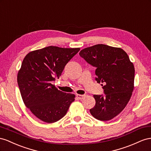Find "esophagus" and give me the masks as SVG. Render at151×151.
<instances>
[{
	"label": "esophagus",
	"mask_w": 151,
	"mask_h": 151,
	"mask_svg": "<svg viewBox=\"0 0 151 151\" xmlns=\"http://www.w3.org/2000/svg\"><path fill=\"white\" fill-rule=\"evenodd\" d=\"M85 95H80V94H77L76 95V97L78 99H82L85 97Z\"/></svg>",
	"instance_id": "34e87169"
}]
</instances>
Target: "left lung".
Here are the masks:
<instances>
[{
	"label": "left lung",
	"instance_id": "left-lung-1",
	"mask_svg": "<svg viewBox=\"0 0 151 151\" xmlns=\"http://www.w3.org/2000/svg\"><path fill=\"white\" fill-rule=\"evenodd\" d=\"M80 56L96 68V80L104 95H94L96 105L90 109L95 118L108 121L119 114L130 101L134 88L135 68L121 48L104 44L87 47Z\"/></svg>",
	"mask_w": 151,
	"mask_h": 151
}]
</instances>
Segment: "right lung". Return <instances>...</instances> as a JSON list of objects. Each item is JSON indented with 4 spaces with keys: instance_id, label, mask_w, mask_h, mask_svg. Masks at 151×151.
I'll list each match as a JSON object with an SVG mask.
<instances>
[{
    "instance_id": "1",
    "label": "right lung",
    "mask_w": 151,
    "mask_h": 151,
    "mask_svg": "<svg viewBox=\"0 0 151 151\" xmlns=\"http://www.w3.org/2000/svg\"><path fill=\"white\" fill-rule=\"evenodd\" d=\"M80 48L49 46L30 52L18 74V84L27 107L42 121L52 123L66 115L75 96L60 91L52 81Z\"/></svg>"
}]
</instances>
